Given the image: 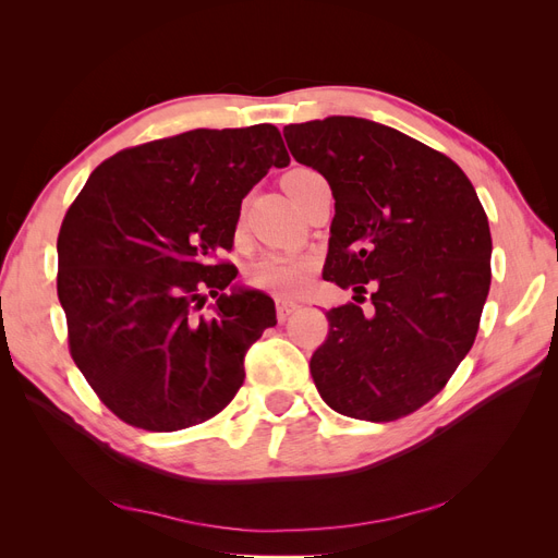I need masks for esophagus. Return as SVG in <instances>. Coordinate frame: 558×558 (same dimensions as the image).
Wrapping results in <instances>:
<instances>
[{
  "label": "esophagus",
  "instance_id": "obj_1",
  "mask_svg": "<svg viewBox=\"0 0 558 558\" xmlns=\"http://www.w3.org/2000/svg\"><path fill=\"white\" fill-rule=\"evenodd\" d=\"M300 305H295V302H289V300H277V318L279 320H286L291 314L298 312Z\"/></svg>",
  "mask_w": 558,
  "mask_h": 558
}]
</instances>
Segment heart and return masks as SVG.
<instances>
[{
    "label": "heart",
    "instance_id": "1",
    "mask_svg": "<svg viewBox=\"0 0 558 558\" xmlns=\"http://www.w3.org/2000/svg\"><path fill=\"white\" fill-rule=\"evenodd\" d=\"M295 172V170H293ZM291 174V172H289ZM314 258L302 253H263L246 269V283L251 289L265 291L277 298H293L310 283Z\"/></svg>",
    "mask_w": 558,
    "mask_h": 558
}]
</instances>
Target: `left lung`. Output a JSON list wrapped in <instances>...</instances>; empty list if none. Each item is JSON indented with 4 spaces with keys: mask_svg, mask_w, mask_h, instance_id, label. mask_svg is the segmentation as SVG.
<instances>
[{
    "mask_svg": "<svg viewBox=\"0 0 558 558\" xmlns=\"http://www.w3.org/2000/svg\"><path fill=\"white\" fill-rule=\"evenodd\" d=\"M298 162L330 183L335 218L324 279L367 314L326 312L310 361L328 408L396 421L442 391L477 337L492 286V232L470 179L408 134L353 116L283 128Z\"/></svg>",
    "mask_w": 558,
    "mask_h": 558,
    "instance_id": "obj_1",
    "label": "left lung"
}]
</instances>
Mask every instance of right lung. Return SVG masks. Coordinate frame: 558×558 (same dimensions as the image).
Listing matches in <instances>:
<instances>
[{"label": "right lung", "mask_w": 558, "mask_h": 558, "mask_svg": "<svg viewBox=\"0 0 558 558\" xmlns=\"http://www.w3.org/2000/svg\"><path fill=\"white\" fill-rule=\"evenodd\" d=\"M291 162L269 125L191 130L118 150L66 209L58 298L76 367L134 428L172 433L221 412L244 384V356L277 324L258 291L216 263L232 248L242 199ZM215 312L197 315L206 295Z\"/></svg>", "instance_id": "add662e5"}]
</instances>
